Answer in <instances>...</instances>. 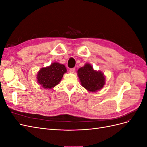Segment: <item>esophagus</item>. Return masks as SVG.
I'll return each mask as SVG.
<instances>
[{
    "mask_svg": "<svg viewBox=\"0 0 147 147\" xmlns=\"http://www.w3.org/2000/svg\"><path fill=\"white\" fill-rule=\"evenodd\" d=\"M75 70V68H71V69H70V70H69V72H70V73H74Z\"/></svg>",
    "mask_w": 147,
    "mask_h": 147,
    "instance_id": "34e87169",
    "label": "esophagus"
}]
</instances>
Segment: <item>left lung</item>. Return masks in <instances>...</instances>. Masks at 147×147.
I'll return each instance as SVG.
<instances>
[{"mask_svg":"<svg viewBox=\"0 0 147 147\" xmlns=\"http://www.w3.org/2000/svg\"><path fill=\"white\" fill-rule=\"evenodd\" d=\"M78 76L82 85L91 92L99 90L105 84L104 74L101 72L94 70L89 64H85L78 70Z\"/></svg>","mask_w":147,"mask_h":147,"instance_id":"obj_1","label":"left lung"}]
</instances>
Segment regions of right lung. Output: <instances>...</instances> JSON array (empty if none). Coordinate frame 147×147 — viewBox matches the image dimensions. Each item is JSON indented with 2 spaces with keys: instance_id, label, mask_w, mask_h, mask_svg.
<instances>
[{
  "instance_id": "obj_1",
  "label": "right lung",
  "mask_w": 147,
  "mask_h": 147,
  "mask_svg": "<svg viewBox=\"0 0 147 147\" xmlns=\"http://www.w3.org/2000/svg\"><path fill=\"white\" fill-rule=\"evenodd\" d=\"M66 71L64 65L54 63L49 67L40 70L37 75V81L43 88L51 89L59 84Z\"/></svg>"
}]
</instances>
